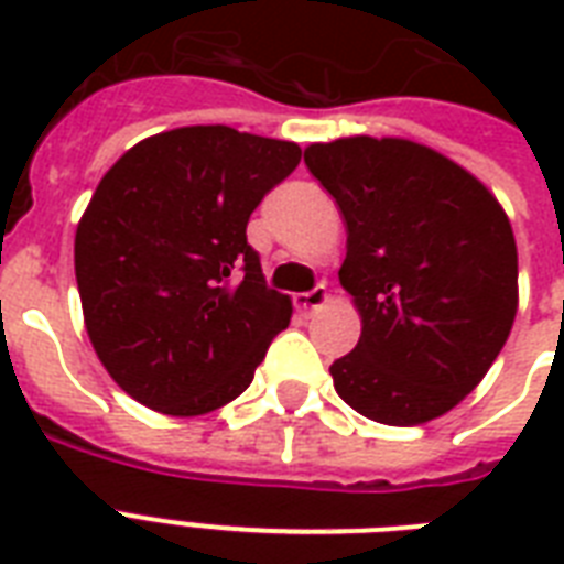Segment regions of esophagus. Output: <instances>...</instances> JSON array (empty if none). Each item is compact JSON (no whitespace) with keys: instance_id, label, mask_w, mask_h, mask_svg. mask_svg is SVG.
Wrapping results in <instances>:
<instances>
[{"instance_id":"obj_1","label":"esophagus","mask_w":564,"mask_h":564,"mask_svg":"<svg viewBox=\"0 0 564 564\" xmlns=\"http://www.w3.org/2000/svg\"><path fill=\"white\" fill-rule=\"evenodd\" d=\"M292 304H295V310H299L301 316H310L313 310L325 307L327 290H325V286H316V290H310V292H299V295L292 299Z\"/></svg>"}]
</instances>
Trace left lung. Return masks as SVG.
I'll return each instance as SVG.
<instances>
[{
    "instance_id": "8db88e82",
    "label": "left lung",
    "mask_w": 564,
    "mask_h": 564,
    "mask_svg": "<svg viewBox=\"0 0 564 564\" xmlns=\"http://www.w3.org/2000/svg\"><path fill=\"white\" fill-rule=\"evenodd\" d=\"M348 230L339 283L360 343L330 366L351 410L415 427L474 392L518 313V248L500 202L471 172L403 137L304 149Z\"/></svg>"
}]
</instances>
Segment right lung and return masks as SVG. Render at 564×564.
Returning a JSON list of instances; mask_svg holds the SVG:
<instances>
[{
    "label": "right lung",
    "instance_id": "1",
    "mask_svg": "<svg viewBox=\"0 0 564 564\" xmlns=\"http://www.w3.org/2000/svg\"><path fill=\"white\" fill-rule=\"evenodd\" d=\"M299 161V143L187 126L105 172L75 228V281L93 351L134 401L187 419L254 380L292 301L265 286L246 225Z\"/></svg>",
    "mask_w": 564,
    "mask_h": 564
}]
</instances>
